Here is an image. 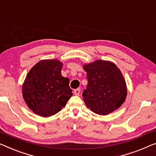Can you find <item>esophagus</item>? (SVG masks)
I'll use <instances>...</instances> for the list:
<instances>
[{
  "label": "esophagus",
  "instance_id": "34e87169",
  "mask_svg": "<svg viewBox=\"0 0 156 156\" xmlns=\"http://www.w3.org/2000/svg\"><path fill=\"white\" fill-rule=\"evenodd\" d=\"M74 94H75L76 95H79L80 94V88H78V89H76L75 90H74Z\"/></svg>",
  "mask_w": 156,
  "mask_h": 156
}]
</instances>
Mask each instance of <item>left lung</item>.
Masks as SVG:
<instances>
[{"label": "left lung", "mask_w": 156, "mask_h": 156, "mask_svg": "<svg viewBox=\"0 0 156 156\" xmlns=\"http://www.w3.org/2000/svg\"><path fill=\"white\" fill-rule=\"evenodd\" d=\"M88 84L83 92L87 108L99 115H108L124 103L126 83L120 69L109 61L97 60L83 65Z\"/></svg>", "instance_id": "8db88e82"}]
</instances>
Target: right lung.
<instances>
[{
    "label": "right lung",
    "mask_w": 156,
    "mask_h": 156,
    "mask_svg": "<svg viewBox=\"0 0 156 156\" xmlns=\"http://www.w3.org/2000/svg\"><path fill=\"white\" fill-rule=\"evenodd\" d=\"M62 63L57 59L38 62L28 73L22 95L34 113L49 117L59 112L73 95L69 79L62 76Z\"/></svg>",
    "instance_id": "obj_1"
}]
</instances>
